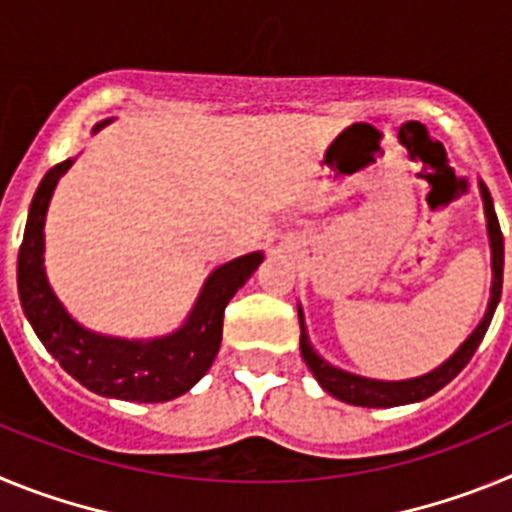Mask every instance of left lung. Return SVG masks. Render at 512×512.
I'll return each mask as SVG.
<instances>
[{
    "label": "left lung",
    "instance_id": "left-lung-1",
    "mask_svg": "<svg viewBox=\"0 0 512 512\" xmlns=\"http://www.w3.org/2000/svg\"><path fill=\"white\" fill-rule=\"evenodd\" d=\"M479 194H482V205H485V220H487V238H490V253H492V287H490V302H487V310L479 320L477 328L467 336V341L456 348L449 359L443 361L441 366L431 369L428 374H420L413 379H372L361 377V374L346 372L341 366L330 364L323 356L315 351V346L310 343L305 325V312L302 305H297V315H300V351L302 359H305L307 369L312 372V377L318 379V384L328 392L330 397L336 400L348 402V405H359V408H397V405H410V402H420L425 397L436 395L438 390H443L456 374L469 364V359L474 356L477 346L485 338L487 328L492 323V315H495V307L500 302V292H503V261H505V246H503V233H500V223H497L495 205H492V197L487 192L485 182H479Z\"/></svg>",
    "mask_w": 512,
    "mask_h": 512
}]
</instances>
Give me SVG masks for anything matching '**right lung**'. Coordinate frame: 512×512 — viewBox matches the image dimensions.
<instances>
[{"mask_svg":"<svg viewBox=\"0 0 512 512\" xmlns=\"http://www.w3.org/2000/svg\"><path fill=\"white\" fill-rule=\"evenodd\" d=\"M112 120L97 122L92 135ZM76 158H66L43 176L17 256V292L22 312L48 354L94 395L128 402H169L200 382L223 341L228 302L264 261L253 251L210 271L184 323L166 336L120 338L89 330L71 318L45 274V215L56 184Z\"/></svg>","mask_w":512,"mask_h":512,"instance_id":"add662e5","label":"right lung"}]
</instances>
